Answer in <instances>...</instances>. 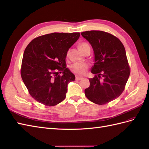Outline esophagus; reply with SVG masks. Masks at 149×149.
Returning a JSON list of instances; mask_svg holds the SVG:
<instances>
[{"mask_svg":"<svg viewBox=\"0 0 149 149\" xmlns=\"http://www.w3.org/2000/svg\"><path fill=\"white\" fill-rule=\"evenodd\" d=\"M75 79L77 80H80L82 79V77H78V76H76Z\"/></svg>","mask_w":149,"mask_h":149,"instance_id":"34e87169","label":"esophagus"}]
</instances>
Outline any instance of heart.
Instances as JSON below:
<instances>
[{"label":"heart","instance_id":"1","mask_svg":"<svg viewBox=\"0 0 149 149\" xmlns=\"http://www.w3.org/2000/svg\"><path fill=\"white\" fill-rule=\"evenodd\" d=\"M87 46H89L88 44L84 42V43H81L79 45V49L82 52V50L84 48H86ZM87 69H88L87 64L84 63L76 62V63H74V64H72L70 67V70H72V72H73L74 74L79 75H83L86 74L87 71Z\"/></svg>","mask_w":149,"mask_h":149}]
</instances>
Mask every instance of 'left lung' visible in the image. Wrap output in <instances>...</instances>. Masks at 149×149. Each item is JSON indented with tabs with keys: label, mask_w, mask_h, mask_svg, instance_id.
<instances>
[{
	"label": "left lung",
	"mask_w": 149,
	"mask_h": 149,
	"mask_svg": "<svg viewBox=\"0 0 149 149\" xmlns=\"http://www.w3.org/2000/svg\"><path fill=\"white\" fill-rule=\"evenodd\" d=\"M81 35L94 52L91 72L95 76L89 79L90 86L85 89V95L96 104H107L121 95L129 77L124 46L118 38L104 31H86Z\"/></svg>",
	"instance_id": "left-lung-1"
}]
</instances>
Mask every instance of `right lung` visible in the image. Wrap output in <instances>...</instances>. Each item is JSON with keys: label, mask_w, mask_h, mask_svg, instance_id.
Listing matches in <instances>:
<instances>
[{"label": "right lung", "mask_w": 149, "mask_h": 149, "mask_svg": "<svg viewBox=\"0 0 149 149\" xmlns=\"http://www.w3.org/2000/svg\"><path fill=\"white\" fill-rule=\"evenodd\" d=\"M79 37V32L49 33L36 38L25 48L21 77L38 102L54 106L65 99L68 84L75 80L74 74L66 67L65 58ZM58 71L63 72L62 76Z\"/></svg>", "instance_id": "obj_1"}]
</instances>
